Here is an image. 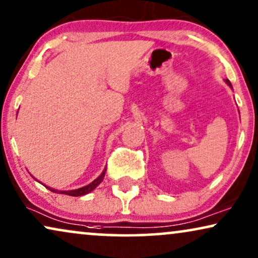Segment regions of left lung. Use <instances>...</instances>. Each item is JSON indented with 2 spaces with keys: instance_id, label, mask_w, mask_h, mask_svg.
<instances>
[{
  "instance_id": "obj_1",
  "label": "left lung",
  "mask_w": 258,
  "mask_h": 258,
  "mask_svg": "<svg viewBox=\"0 0 258 258\" xmlns=\"http://www.w3.org/2000/svg\"><path fill=\"white\" fill-rule=\"evenodd\" d=\"M225 82H226V84H228V86H229L230 88H232V86H231V82H230L229 80H225Z\"/></svg>"
}]
</instances>
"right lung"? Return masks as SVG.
<instances>
[{
  "label": "right lung",
  "mask_w": 258,
  "mask_h": 258,
  "mask_svg": "<svg viewBox=\"0 0 258 258\" xmlns=\"http://www.w3.org/2000/svg\"><path fill=\"white\" fill-rule=\"evenodd\" d=\"M105 173H106V169L102 171V173L99 176L97 179H94L92 183H89L88 185H86V186H82V187H79V188H75V190H70V191H56L54 190V188H49L50 191L55 192V194H61V195H68V196H73V197H79V196H84V195H87L89 192H92L94 190L95 187L98 186L99 184L101 183L102 180H104V177H105Z\"/></svg>",
  "instance_id": "1"
}]
</instances>
